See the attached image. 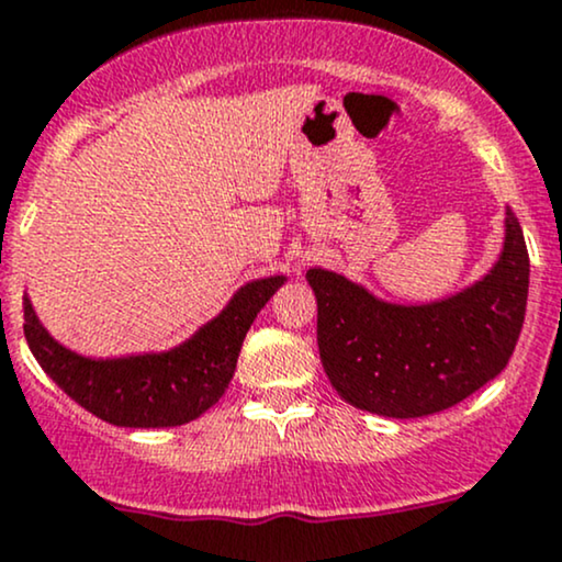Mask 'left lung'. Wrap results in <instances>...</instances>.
Instances as JSON below:
<instances>
[{
	"label": "left lung",
	"mask_w": 562,
	"mask_h": 562,
	"mask_svg": "<svg viewBox=\"0 0 562 562\" xmlns=\"http://www.w3.org/2000/svg\"><path fill=\"white\" fill-rule=\"evenodd\" d=\"M505 226L492 273L434 305H389L345 276L307 270L318 300L321 362L349 405L420 418L458 405L503 371L529 296V252L510 210Z\"/></svg>",
	"instance_id": "1"
}]
</instances>
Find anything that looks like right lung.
<instances>
[{
	"label": "right lung",
	"mask_w": 562,
	"mask_h": 562,
	"mask_svg": "<svg viewBox=\"0 0 562 562\" xmlns=\"http://www.w3.org/2000/svg\"><path fill=\"white\" fill-rule=\"evenodd\" d=\"M281 283L283 276L247 283L217 318L160 355L81 358L44 331L29 296L23 300V331L46 375L97 418L128 428L181 426L223 397L244 336Z\"/></svg>",
	"instance_id": "add662e5"
}]
</instances>
